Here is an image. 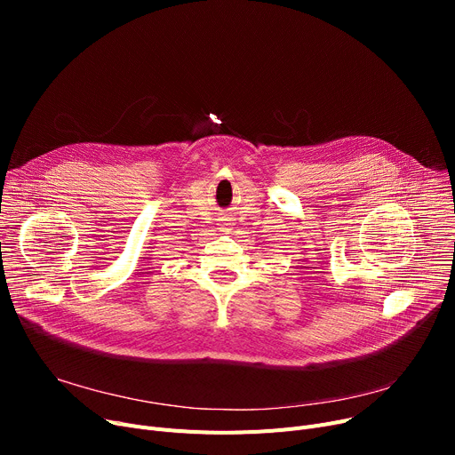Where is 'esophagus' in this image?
Wrapping results in <instances>:
<instances>
[{
    "instance_id": "1",
    "label": "esophagus",
    "mask_w": 455,
    "mask_h": 455,
    "mask_svg": "<svg viewBox=\"0 0 455 455\" xmlns=\"http://www.w3.org/2000/svg\"><path fill=\"white\" fill-rule=\"evenodd\" d=\"M227 230H228V228H227Z\"/></svg>"
}]
</instances>
